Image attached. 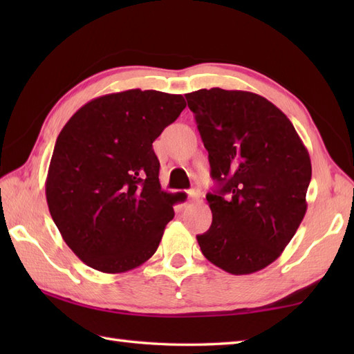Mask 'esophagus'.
I'll use <instances>...</instances> for the list:
<instances>
[{"label": "esophagus", "instance_id": "obj_1", "mask_svg": "<svg viewBox=\"0 0 354 354\" xmlns=\"http://www.w3.org/2000/svg\"><path fill=\"white\" fill-rule=\"evenodd\" d=\"M187 194H189L190 201H199V198H201V193L198 190H189L187 192Z\"/></svg>", "mask_w": 354, "mask_h": 354}]
</instances>
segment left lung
Wrapping results in <instances>:
<instances>
[{
  "label": "left lung",
  "instance_id": "left-lung-1",
  "mask_svg": "<svg viewBox=\"0 0 354 354\" xmlns=\"http://www.w3.org/2000/svg\"><path fill=\"white\" fill-rule=\"evenodd\" d=\"M219 185L207 194L212 227L198 236L208 261L232 275L280 257L304 219L310 156L290 120L265 97L237 89L185 94Z\"/></svg>",
  "mask_w": 354,
  "mask_h": 354
}]
</instances>
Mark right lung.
<instances>
[{"instance_id": "1", "label": "right lung", "mask_w": 354, "mask_h": 354, "mask_svg": "<svg viewBox=\"0 0 354 354\" xmlns=\"http://www.w3.org/2000/svg\"><path fill=\"white\" fill-rule=\"evenodd\" d=\"M187 106L181 94L127 89L84 104L56 140L45 196L65 243L104 274L147 261L175 213L152 142Z\"/></svg>"}]
</instances>
